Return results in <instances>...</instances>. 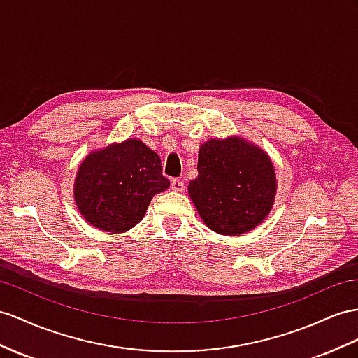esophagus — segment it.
Wrapping results in <instances>:
<instances>
[{"mask_svg":"<svg viewBox=\"0 0 358 358\" xmlns=\"http://www.w3.org/2000/svg\"><path fill=\"white\" fill-rule=\"evenodd\" d=\"M171 187H172V190H176V192H185V181H181L178 178H173L171 181Z\"/></svg>","mask_w":358,"mask_h":358,"instance_id":"esophagus-1","label":"esophagus"}]
</instances>
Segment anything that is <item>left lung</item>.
<instances>
[{
	"label": "left lung",
	"mask_w": 358,
	"mask_h": 358,
	"mask_svg": "<svg viewBox=\"0 0 358 358\" xmlns=\"http://www.w3.org/2000/svg\"><path fill=\"white\" fill-rule=\"evenodd\" d=\"M269 157L239 137L208 141L198 154L189 195L204 224L219 234H243L271 212L277 190Z\"/></svg>",
	"instance_id": "8db88e82"
}]
</instances>
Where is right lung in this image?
<instances>
[{"label":"right lung","mask_w":358,"mask_h":358,"mask_svg":"<svg viewBox=\"0 0 358 358\" xmlns=\"http://www.w3.org/2000/svg\"><path fill=\"white\" fill-rule=\"evenodd\" d=\"M168 187L159 155L130 139L89 154L78 168L74 192L87 222L124 233L142 221L151 198Z\"/></svg>","instance_id":"add662e5"}]
</instances>
